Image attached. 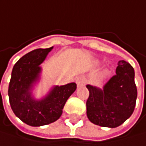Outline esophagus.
Listing matches in <instances>:
<instances>
[{
  "label": "esophagus",
  "mask_w": 146,
  "mask_h": 146,
  "mask_svg": "<svg viewBox=\"0 0 146 146\" xmlns=\"http://www.w3.org/2000/svg\"><path fill=\"white\" fill-rule=\"evenodd\" d=\"M76 83H77V85L80 87V86H82L83 84H84V80L82 77H77L76 78Z\"/></svg>",
  "instance_id": "34e87169"
}]
</instances>
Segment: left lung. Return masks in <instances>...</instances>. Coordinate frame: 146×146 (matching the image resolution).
Wrapping results in <instances>:
<instances>
[{"label":"left lung","mask_w":146,"mask_h":146,"mask_svg":"<svg viewBox=\"0 0 146 146\" xmlns=\"http://www.w3.org/2000/svg\"><path fill=\"white\" fill-rule=\"evenodd\" d=\"M133 67L120 60L114 75L100 89L87 85L89 96L87 115L90 122L102 126L115 128L123 123L135 109L137 95Z\"/></svg>","instance_id":"left-lung-1"}]
</instances>
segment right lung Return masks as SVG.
Masks as SVG:
<instances>
[{"label": "right lung", "instance_id": "right-lung-1", "mask_svg": "<svg viewBox=\"0 0 146 146\" xmlns=\"http://www.w3.org/2000/svg\"><path fill=\"white\" fill-rule=\"evenodd\" d=\"M52 47L36 49L23 56L13 67L9 85V98L15 115L31 126H42L57 121L71 94L76 90L75 83L54 87L45 98L36 101L31 88L39 77L44 62Z\"/></svg>", "mask_w": 146, "mask_h": 146}]
</instances>
